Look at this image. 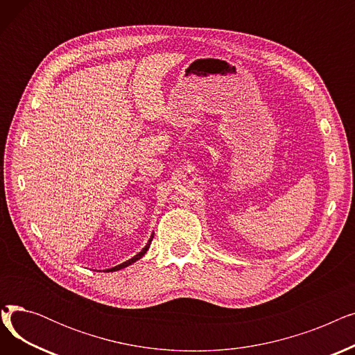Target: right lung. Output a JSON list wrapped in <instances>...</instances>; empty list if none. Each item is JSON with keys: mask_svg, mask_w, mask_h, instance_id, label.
<instances>
[{"mask_svg": "<svg viewBox=\"0 0 355 355\" xmlns=\"http://www.w3.org/2000/svg\"><path fill=\"white\" fill-rule=\"evenodd\" d=\"M151 241H153V239L148 241V245H146V246H145V248H144V249H142V250H141V252H139V253H138L137 256H134L132 259H129V260H126V262H123L122 265H118V266H115V268H112V269H107L106 272H115V270L123 269V268H126V266H129V265H132L134 262H137V260H138V259H141V257H142V256H144V254L146 253V250L149 249V245H151Z\"/></svg>", "mask_w": 355, "mask_h": 355, "instance_id": "obj_1", "label": "right lung"}]
</instances>
